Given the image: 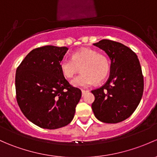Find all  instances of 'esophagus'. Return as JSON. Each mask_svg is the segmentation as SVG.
I'll list each match as a JSON object with an SVG mask.
<instances>
[{
	"label": "esophagus",
	"mask_w": 157,
	"mask_h": 157,
	"mask_svg": "<svg viewBox=\"0 0 157 157\" xmlns=\"http://www.w3.org/2000/svg\"><path fill=\"white\" fill-rule=\"evenodd\" d=\"M87 92H89V90H82V96H84Z\"/></svg>",
	"instance_id": "34e87169"
}]
</instances>
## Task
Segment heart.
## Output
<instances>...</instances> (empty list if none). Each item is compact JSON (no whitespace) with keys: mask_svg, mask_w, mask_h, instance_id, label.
Instances as JSON below:
<instances>
[{"mask_svg":"<svg viewBox=\"0 0 157 157\" xmlns=\"http://www.w3.org/2000/svg\"><path fill=\"white\" fill-rule=\"evenodd\" d=\"M61 71L65 77H74L81 69V75L72 80L77 87H89L95 82L100 83L107 77L110 71L108 57L92 49H81L72 54V59H63L59 63Z\"/></svg>","mask_w":157,"mask_h":157,"instance_id":"heart-1","label":"heart"}]
</instances>
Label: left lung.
<instances>
[{
    "label": "left lung",
    "instance_id": "1",
    "mask_svg": "<svg viewBox=\"0 0 157 157\" xmlns=\"http://www.w3.org/2000/svg\"><path fill=\"white\" fill-rule=\"evenodd\" d=\"M94 46L110 59V77L105 85L92 91L95 117L106 123H117L128 118L141 101L144 77L136 54L123 44L101 40Z\"/></svg>",
    "mask_w": 157,
    "mask_h": 157
}]
</instances>
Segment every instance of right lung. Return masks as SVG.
<instances>
[{
    "instance_id": "right-lung-1",
    "label": "right lung",
    "mask_w": 157,
    "mask_h": 157,
    "mask_svg": "<svg viewBox=\"0 0 157 157\" xmlns=\"http://www.w3.org/2000/svg\"><path fill=\"white\" fill-rule=\"evenodd\" d=\"M67 50L55 46L36 48L16 69L18 105L26 118L40 128L56 129L69 124L81 98V90L69 84L59 67Z\"/></svg>"
}]
</instances>
